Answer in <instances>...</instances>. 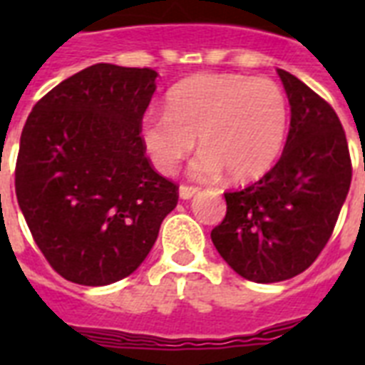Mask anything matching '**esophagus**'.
<instances>
[{
	"mask_svg": "<svg viewBox=\"0 0 365 365\" xmlns=\"http://www.w3.org/2000/svg\"><path fill=\"white\" fill-rule=\"evenodd\" d=\"M195 193H199V187H195V185H180V197L183 200L191 199Z\"/></svg>",
	"mask_w": 365,
	"mask_h": 365,
	"instance_id": "esophagus-1",
	"label": "esophagus"
}]
</instances>
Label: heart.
I'll list each match as a JSON object with an SVG mask.
<instances>
[{"mask_svg": "<svg viewBox=\"0 0 365 365\" xmlns=\"http://www.w3.org/2000/svg\"><path fill=\"white\" fill-rule=\"evenodd\" d=\"M288 100L267 77L205 73L183 79L166 94V111L140 121V142L151 165L174 174L199 136L200 155L191 172L231 180L263 176L282 153L288 132Z\"/></svg>", "mask_w": 365, "mask_h": 365, "instance_id": "heart-1", "label": "heart"}]
</instances>
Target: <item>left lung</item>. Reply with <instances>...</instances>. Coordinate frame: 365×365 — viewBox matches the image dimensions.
<instances>
[{
    "label": "left lung",
    "mask_w": 365,
    "mask_h": 365,
    "mask_svg": "<svg viewBox=\"0 0 365 365\" xmlns=\"http://www.w3.org/2000/svg\"><path fill=\"white\" fill-rule=\"evenodd\" d=\"M292 121L277 165L248 187L227 191V214L212 242L240 277L269 284L314 263L334 233L352 180L345 130L334 108L278 70Z\"/></svg>",
    "instance_id": "left-lung-1"
}]
</instances>
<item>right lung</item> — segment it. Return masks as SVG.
I'll return each mask as SVG.
<instances>
[{"mask_svg":"<svg viewBox=\"0 0 365 365\" xmlns=\"http://www.w3.org/2000/svg\"><path fill=\"white\" fill-rule=\"evenodd\" d=\"M157 71L94 64L48 91L26 119L14 191L36 244L60 277L106 286L128 277L178 205L155 170L140 121Z\"/></svg>","mask_w":365,"mask_h":365,"instance_id":"1","label":"right lung"}]
</instances>
